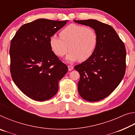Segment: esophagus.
Wrapping results in <instances>:
<instances>
[{"instance_id":"esophagus-1","label":"esophagus","mask_w":135,"mask_h":135,"mask_svg":"<svg viewBox=\"0 0 135 135\" xmlns=\"http://www.w3.org/2000/svg\"><path fill=\"white\" fill-rule=\"evenodd\" d=\"M68 71H71L74 69V67L72 65H68Z\"/></svg>"}]
</instances>
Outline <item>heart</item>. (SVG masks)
I'll return each instance as SVG.
<instances>
[{
  "mask_svg": "<svg viewBox=\"0 0 135 135\" xmlns=\"http://www.w3.org/2000/svg\"><path fill=\"white\" fill-rule=\"evenodd\" d=\"M60 36H51L50 46L54 54L59 57L64 56L70 51L66 57L69 62L77 59L84 61L89 58L98 43V36L95 30L74 24L65 27L60 32Z\"/></svg>",
  "mask_w": 135,
  "mask_h": 135,
  "instance_id": "b5f03b06",
  "label": "heart"
}]
</instances>
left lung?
Masks as SVG:
<instances>
[{
	"mask_svg": "<svg viewBox=\"0 0 135 135\" xmlns=\"http://www.w3.org/2000/svg\"><path fill=\"white\" fill-rule=\"evenodd\" d=\"M74 21L90 27L97 34V45L92 56L74 68L80 76L78 83L80 97L89 102L99 101L111 94L124 77L125 46L109 25L95 20Z\"/></svg>",
	"mask_w": 135,
	"mask_h": 135,
	"instance_id": "8db88e82",
	"label": "left lung"
}]
</instances>
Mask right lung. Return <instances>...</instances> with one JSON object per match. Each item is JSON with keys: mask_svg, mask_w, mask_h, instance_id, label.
I'll use <instances>...</instances> for the list:
<instances>
[{"mask_svg": "<svg viewBox=\"0 0 135 135\" xmlns=\"http://www.w3.org/2000/svg\"><path fill=\"white\" fill-rule=\"evenodd\" d=\"M68 21L38 19L22 26L11 40V77L25 95L37 101L51 99L68 67L52 51L49 40Z\"/></svg>", "mask_w": 135, "mask_h": 135, "instance_id": "add662e5", "label": "right lung"}]
</instances>
